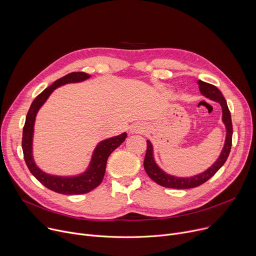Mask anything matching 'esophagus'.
<instances>
[{
    "label": "esophagus",
    "instance_id": "obj_1",
    "mask_svg": "<svg viewBox=\"0 0 256 256\" xmlns=\"http://www.w3.org/2000/svg\"><path fill=\"white\" fill-rule=\"evenodd\" d=\"M130 132H143V130L135 126V128H132L130 130Z\"/></svg>",
    "mask_w": 256,
    "mask_h": 256
}]
</instances>
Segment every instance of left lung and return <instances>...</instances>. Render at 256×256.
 <instances>
[{
  "label": "left lung",
  "instance_id": "obj_1",
  "mask_svg": "<svg viewBox=\"0 0 256 256\" xmlns=\"http://www.w3.org/2000/svg\"><path fill=\"white\" fill-rule=\"evenodd\" d=\"M199 90L202 96L210 100L219 102L222 108V121L226 128V137L223 150L218 158L210 168L206 171L196 174L191 178H178L171 176V174L166 173L164 170L160 169L154 160V147L150 140H147V150L144 158V169L148 176L158 184L163 186L165 188H171V189H191V188L198 186L202 184L206 180H208L212 176L216 173L226 162V160L230 156L232 150V116L230 109L227 106V102L223 98L220 90L212 84L198 80Z\"/></svg>",
  "mask_w": 256,
  "mask_h": 256
}]
</instances>
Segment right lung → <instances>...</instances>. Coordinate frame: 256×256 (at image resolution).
I'll return each mask as SVG.
<instances>
[{"label": "right lung", "instance_id": "obj_1", "mask_svg": "<svg viewBox=\"0 0 256 256\" xmlns=\"http://www.w3.org/2000/svg\"><path fill=\"white\" fill-rule=\"evenodd\" d=\"M91 76L86 72H72L63 78L55 80L50 86L46 88L38 96L33 100L30 109L26 117V122L22 130V147L24 152V162L28 166L30 172L48 189L65 195H80L85 194L93 189L102 182L106 160L109 156L120 146L126 138V132H122L119 136L100 141L94 150L88 168L83 173L74 176H52L40 169L33 158V135L34 124L36 115L40 108L46 102L52 92L56 88L70 83H80L89 78Z\"/></svg>", "mask_w": 256, "mask_h": 256}]
</instances>
